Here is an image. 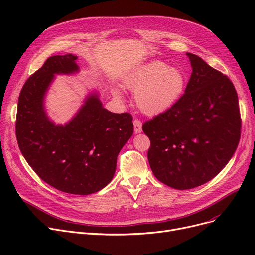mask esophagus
Listing matches in <instances>:
<instances>
[{"label": "esophagus", "instance_id": "1", "mask_svg": "<svg viewBox=\"0 0 255 255\" xmlns=\"http://www.w3.org/2000/svg\"><path fill=\"white\" fill-rule=\"evenodd\" d=\"M133 125H134V132L135 133H140L141 132V122L138 120V119H135L134 121H133Z\"/></svg>", "mask_w": 255, "mask_h": 255}]
</instances>
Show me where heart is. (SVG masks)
<instances>
[{
	"label": "heart",
	"mask_w": 255,
	"mask_h": 255,
	"mask_svg": "<svg viewBox=\"0 0 255 255\" xmlns=\"http://www.w3.org/2000/svg\"><path fill=\"white\" fill-rule=\"evenodd\" d=\"M124 85L134 92L138 109L145 115L162 114L175 105L186 88V75L179 67L153 61L139 66L124 78ZM121 98V93L114 91Z\"/></svg>",
	"instance_id": "1"
}]
</instances>
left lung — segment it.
Here are the masks:
<instances>
[{
	"label": "left lung",
	"instance_id": "1",
	"mask_svg": "<svg viewBox=\"0 0 255 255\" xmlns=\"http://www.w3.org/2000/svg\"><path fill=\"white\" fill-rule=\"evenodd\" d=\"M192 73L180 100L142 125L151 140L154 176L171 188L203 185L224 168L241 135L236 89L230 78L187 52Z\"/></svg>",
	"mask_w": 255,
	"mask_h": 255
}]
</instances>
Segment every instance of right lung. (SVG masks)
I'll return each instance as SVG.
<instances>
[{
  "label": "right lung",
  "instance_id": "obj_1",
  "mask_svg": "<svg viewBox=\"0 0 255 255\" xmlns=\"http://www.w3.org/2000/svg\"><path fill=\"white\" fill-rule=\"evenodd\" d=\"M77 57L52 56L23 85L17 106L16 138L33 170L60 191L88 195L109 184L117 157L133 134L132 116L114 114L102 106L97 92L85 99L65 125L48 118L44 97L56 74L79 71Z\"/></svg>",
  "mask_w": 255,
  "mask_h": 255
}]
</instances>
